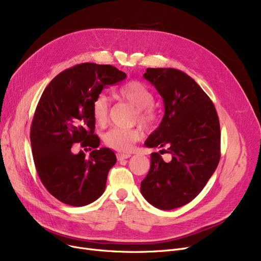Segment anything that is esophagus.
<instances>
[{
	"label": "esophagus",
	"mask_w": 261,
	"mask_h": 261,
	"mask_svg": "<svg viewBox=\"0 0 261 261\" xmlns=\"http://www.w3.org/2000/svg\"><path fill=\"white\" fill-rule=\"evenodd\" d=\"M131 156L130 153H117V159L118 160H126V159H129Z\"/></svg>",
	"instance_id": "esophagus-1"
}]
</instances>
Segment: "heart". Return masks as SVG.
I'll return each mask as SVG.
<instances>
[{"label":"heart","mask_w":261,"mask_h":261,"mask_svg":"<svg viewBox=\"0 0 261 261\" xmlns=\"http://www.w3.org/2000/svg\"><path fill=\"white\" fill-rule=\"evenodd\" d=\"M120 98L127 100L138 109L136 119L144 123L151 125L156 120V113L152 105L154 102L153 95L145 85L139 81H129L117 91ZM110 102L105 94H99L93 100L92 112L95 122L103 126L109 117ZM142 131L139 128L128 129L115 127L110 129L103 135V141L107 146L117 151L127 152L133 148L134 144L142 138Z\"/></svg>","instance_id":"1"}]
</instances>
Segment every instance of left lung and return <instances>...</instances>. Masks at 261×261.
Returning <instances> with one entry per match:
<instances>
[{"label":"left lung","instance_id":"obj_1","mask_svg":"<svg viewBox=\"0 0 261 261\" xmlns=\"http://www.w3.org/2000/svg\"><path fill=\"white\" fill-rule=\"evenodd\" d=\"M144 77L165 108L145 145L168 147L172 160L166 163L158 152L151 153L141 193L154 207L170 211L194 200L215 172L220 160V123L208 96L184 72L149 67Z\"/></svg>","mask_w":261,"mask_h":261}]
</instances>
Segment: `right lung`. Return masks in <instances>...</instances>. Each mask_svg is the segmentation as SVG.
Returning a JSON list of instances; mask_svg holds the SVG:
<instances>
[{"label": "right lung", "mask_w": 261, "mask_h": 261, "mask_svg": "<svg viewBox=\"0 0 261 261\" xmlns=\"http://www.w3.org/2000/svg\"><path fill=\"white\" fill-rule=\"evenodd\" d=\"M127 75L109 64L81 63L61 72L42 93L32 122L31 144L35 166L48 193L71 206H85L105 191L116 155L98 148L94 134L93 100L101 91ZM93 147L89 157L71 146Z\"/></svg>", "instance_id": "add662e5"}]
</instances>
